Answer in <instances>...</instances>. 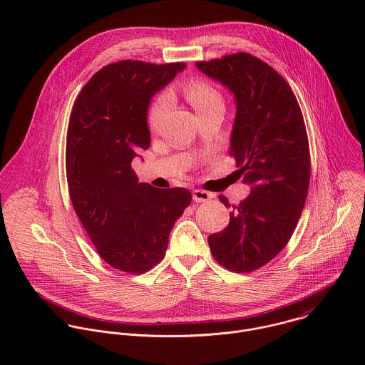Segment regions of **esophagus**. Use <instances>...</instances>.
Instances as JSON below:
<instances>
[{"label": "esophagus", "mask_w": 365, "mask_h": 365, "mask_svg": "<svg viewBox=\"0 0 365 365\" xmlns=\"http://www.w3.org/2000/svg\"><path fill=\"white\" fill-rule=\"evenodd\" d=\"M214 195L206 192V190H202V189H193V200L195 202H206L210 200Z\"/></svg>", "instance_id": "1"}]
</instances>
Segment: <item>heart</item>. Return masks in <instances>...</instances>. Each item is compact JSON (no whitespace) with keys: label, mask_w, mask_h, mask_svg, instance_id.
I'll return each mask as SVG.
<instances>
[{"label":"heart","mask_w":365,"mask_h":365,"mask_svg":"<svg viewBox=\"0 0 365 365\" xmlns=\"http://www.w3.org/2000/svg\"><path fill=\"white\" fill-rule=\"evenodd\" d=\"M183 93L196 113L203 117L214 111H224V96L218 88L203 79H190L183 86ZM170 106L168 93H162L154 99L148 111V127L155 131L162 125Z\"/></svg>","instance_id":"1"}]
</instances>
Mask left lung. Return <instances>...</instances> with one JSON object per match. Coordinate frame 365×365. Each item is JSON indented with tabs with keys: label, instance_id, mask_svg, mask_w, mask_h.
I'll return each mask as SVG.
<instances>
[{
	"label": "left lung",
	"instance_id": "left-lung-1",
	"mask_svg": "<svg viewBox=\"0 0 365 365\" xmlns=\"http://www.w3.org/2000/svg\"><path fill=\"white\" fill-rule=\"evenodd\" d=\"M225 85L237 114L230 155L251 193L232 205L230 224L207 238L217 262L235 273L263 267L286 247L299 222L310 182V153L303 115L284 78L245 51L196 62ZM220 200L231 206L224 195Z\"/></svg>",
	"mask_w": 365,
	"mask_h": 365
}]
</instances>
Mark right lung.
<instances>
[{
  "mask_svg": "<svg viewBox=\"0 0 365 365\" xmlns=\"http://www.w3.org/2000/svg\"><path fill=\"white\" fill-rule=\"evenodd\" d=\"M185 63L121 61L98 71L79 92L66 135L73 210L111 267L141 274L159 264L175 222L189 206L185 187L140 183L131 162L150 147L147 108Z\"/></svg>",
  "mask_w": 365,
  "mask_h": 365,
  "instance_id": "add662e5",
  "label": "right lung"
}]
</instances>
